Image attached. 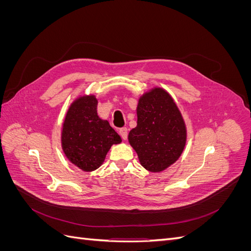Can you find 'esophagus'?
<instances>
[{
  "mask_svg": "<svg viewBox=\"0 0 251 251\" xmlns=\"http://www.w3.org/2000/svg\"><path fill=\"white\" fill-rule=\"evenodd\" d=\"M119 134L121 136V138L126 140L127 138V128L126 127H121L119 130Z\"/></svg>",
  "mask_w": 251,
  "mask_h": 251,
  "instance_id": "1",
  "label": "esophagus"
}]
</instances>
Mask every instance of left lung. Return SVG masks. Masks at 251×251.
Instances as JSON below:
<instances>
[{
  "instance_id": "obj_1",
  "label": "left lung",
  "mask_w": 251,
  "mask_h": 251,
  "mask_svg": "<svg viewBox=\"0 0 251 251\" xmlns=\"http://www.w3.org/2000/svg\"><path fill=\"white\" fill-rule=\"evenodd\" d=\"M137 117V126L128 133V141L143 168L161 172L176 162L183 151L184 121L173 98L160 88L140 98Z\"/></svg>"
}]
</instances>
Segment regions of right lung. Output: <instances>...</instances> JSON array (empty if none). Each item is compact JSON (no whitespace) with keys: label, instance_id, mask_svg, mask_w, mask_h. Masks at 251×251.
<instances>
[{"label":"right lung","instance_id":"right-lung-1","mask_svg":"<svg viewBox=\"0 0 251 251\" xmlns=\"http://www.w3.org/2000/svg\"><path fill=\"white\" fill-rule=\"evenodd\" d=\"M121 142L120 136L107 120L97 115V100L82 96L68 111L62 133L64 153L82 171L100 168L113 144Z\"/></svg>","mask_w":251,"mask_h":251}]
</instances>
